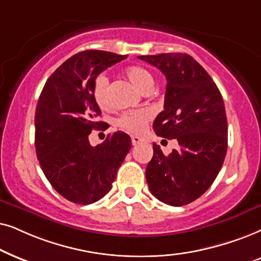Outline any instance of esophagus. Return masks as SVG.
Segmentation results:
<instances>
[{
  "label": "esophagus",
  "mask_w": 261,
  "mask_h": 261,
  "mask_svg": "<svg viewBox=\"0 0 261 261\" xmlns=\"http://www.w3.org/2000/svg\"><path fill=\"white\" fill-rule=\"evenodd\" d=\"M131 141H133L134 145H137V144H140L143 140H142V138L138 137V136H131Z\"/></svg>",
  "instance_id": "esophagus-1"
}]
</instances>
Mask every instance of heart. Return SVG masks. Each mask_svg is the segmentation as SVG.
<instances>
[{
  "instance_id": "1",
  "label": "heart",
  "mask_w": 261,
  "mask_h": 261,
  "mask_svg": "<svg viewBox=\"0 0 261 261\" xmlns=\"http://www.w3.org/2000/svg\"><path fill=\"white\" fill-rule=\"evenodd\" d=\"M125 75L130 80L131 83L140 89L141 92H148L151 90L154 85V77L147 69L137 67H130L126 69ZM93 99L98 103L99 107L105 109L109 106V79L106 75L100 74L94 79L93 82ZM151 114L145 110H135V111H125L117 118L116 124L123 130H126L131 134H141L143 133L145 126L150 120Z\"/></svg>"
}]
</instances>
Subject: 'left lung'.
Here are the masks:
<instances>
[{
    "label": "left lung",
    "instance_id": "1",
    "mask_svg": "<svg viewBox=\"0 0 261 261\" xmlns=\"http://www.w3.org/2000/svg\"><path fill=\"white\" fill-rule=\"evenodd\" d=\"M166 76L163 111L152 128L175 138L179 149L168 156L158 144L145 169L152 196L172 206L199 198L216 179L228 148V123L220 89L205 69L187 54L140 56Z\"/></svg>",
    "mask_w": 261,
    "mask_h": 261
}]
</instances>
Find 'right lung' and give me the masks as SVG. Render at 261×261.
Instances as JSON below:
<instances>
[{
    "label": "right lung",
    "mask_w": 261,
    "mask_h": 261,
    "mask_svg": "<svg viewBox=\"0 0 261 261\" xmlns=\"http://www.w3.org/2000/svg\"><path fill=\"white\" fill-rule=\"evenodd\" d=\"M126 55L87 50L64 62L47 79L37 103L36 152L51 186L72 203L87 205L112 189L117 172L131 149L128 135L117 131L92 147L88 135L102 128L93 99V82L100 72Z\"/></svg>",
    "instance_id": "obj_1"
}]
</instances>
